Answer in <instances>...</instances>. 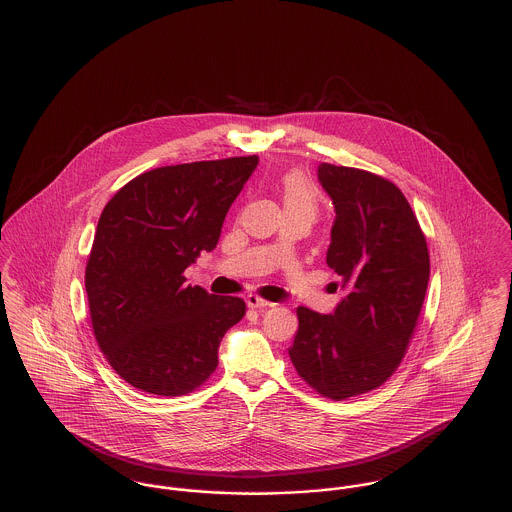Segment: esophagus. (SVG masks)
Masks as SVG:
<instances>
[{"instance_id":"obj_1","label":"esophagus","mask_w":512,"mask_h":512,"mask_svg":"<svg viewBox=\"0 0 512 512\" xmlns=\"http://www.w3.org/2000/svg\"><path fill=\"white\" fill-rule=\"evenodd\" d=\"M245 304H247L249 308H259V310H263V308H269V306H273L271 302H267V300L259 298L257 294H249V296L245 298Z\"/></svg>"}]
</instances>
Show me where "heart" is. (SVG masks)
I'll list each match as a JSON object with an SVG mask.
<instances>
[{
	"mask_svg": "<svg viewBox=\"0 0 512 512\" xmlns=\"http://www.w3.org/2000/svg\"><path fill=\"white\" fill-rule=\"evenodd\" d=\"M282 200L286 212H306L312 218L317 212L314 187L300 171H292L282 177Z\"/></svg>",
	"mask_w": 512,
	"mask_h": 512,
	"instance_id": "b5f03b06",
	"label": "heart"
}]
</instances>
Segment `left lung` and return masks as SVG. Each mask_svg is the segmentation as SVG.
Masks as SVG:
<instances>
[{
    "label": "left lung",
    "instance_id": "obj_1",
    "mask_svg": "<svg viewBox=\"0 0 512 512\" xmlns=\"http://www.w3.org/2000/svg\"><path fill=\"white\" fill-rule=\"evenodd\" d=\"M333 200L327 265L345 294L333 314L300 306L288 349L300 378L335 401L382 386L399 366L421 314L431 261L407 198L374 173L321 163Z\"/></svg>",
    "mask_w": 512,
    "mask_h": 512
}]
</instances>
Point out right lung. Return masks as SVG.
Masks as SVG:
<instances>
[{"instance_id":"1","label":"right lung","mask_w":512,"mask_h":512,"mask_svg":"<svg viewBox=\"0 0 512 512\" xmlns=\"http://www.w3.org/2000/svg\"><path fill=\"white\" fill-rule=\"evenodd\" d=\"M259 163L195 161L146 171L101 212L85 269L95 339L130 386L191 394L218 366V347L245 302L185 284V269L220 239L224 218Z\"/></svg>"}]
</instances>
